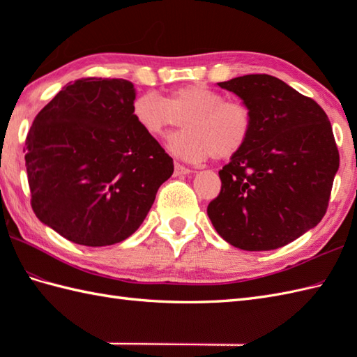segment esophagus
Returning <instances> with one entry per match:
<instances>
[{"mask_svg":"<svg viewBox=\"0 0 357 357\" xmlns=\"http://www.w3.org/2000/svg\"><path fill=\"white\" fill-rule=\"evenodd\" d=\"M190 173H192V170L187 169L185 165L174 162V174H176V176H181V174H190Z\"/></svg>","mask_w":357,"mask_h":357,"instance_id":"obj_1","label":"esophagus"}]
</instances>
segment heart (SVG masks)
<instances>
[{"instance_id":"b5f03b06","label":"heart","mask_w":357,"mask_h":357,"mask_svg":"<svg viewBox=\"0 0 357 357\" xmlns=\"http://www.w3.org/2000/svg\"><path fill=\"white\" fill-rule=\"evenodd\" d=\"M132 118L153 138L184 124L185 132L172 136L169 149L192 162H202L210 156L227 161L239 155L255 126L253 112L245 102L225 100L221 92L204 84L176 87L164 100L150 92L136 96Z\"/></svg>"}]
</instances>
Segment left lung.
<instances>
[{
    "instance_id": "8db88e82",
    "label": "left lung",
    "mask_w": 357,
    "mask_h": 357,
    "mask_svg": "<svg viewBox=\"0 0 357 357\" xmlns=\"http://www.w3.org/2000/svg\"><path fill=\"white\" fill-rule=\"evenodd\" d=\"M253 112L247 147L219 170L207 215L219 236L247 252L287 245L321 222L339 151L327 113L271 75L218 82Z\"/></svg>"
}]
</instances>
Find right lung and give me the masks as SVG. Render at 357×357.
<instances>
[{"label": "right lung", "mask_w": 357, "mask_h": 357, "mask_svg": "<svg viewBox=\"0 0 357 357\" xmlns=\"http://www.w3.org/2000/svg\"><path fill=\"white\" fill-rule=\"evenodd\" d=\"M135 87L81 78L38 113L26 138L36 218L75 244L112 245L139 229L173 159L132 118Z\"/></svg>", "instance_id": "right-lung-1"}]
</instances>
